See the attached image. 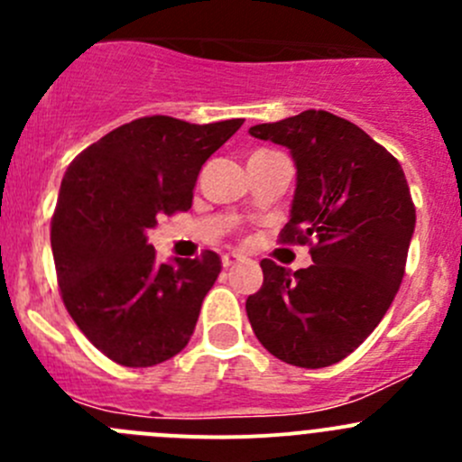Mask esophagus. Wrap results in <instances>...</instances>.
Returning <instances> with one entry per match:
<instances>
[{"mask_svg":"<svg viewBox=\"0 0 462 462\" xmlns=\"http://www.w3.org/2000/svg\"><path fill=\"white\" fill-rule=\"evenodd\" d=\"M241 259H244V257H241V254L227 253V254H223V265H226V268H232V265H236V263H239Z\"/></svg>","mask_w":462,"mask_h":462,"instance_id":"34e87169","label":"esophagus"}]
</instances>
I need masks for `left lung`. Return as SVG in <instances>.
Returning <instances> with one entry per match:
<instances>
[{
	"label": "left lung",
	"instance_id": "obj_1",
	"mask_svg": "<svg viewBox=\"0 0 462 462\" xmlns=\"http://www.w3.org/2000/svg\"><path fill=\"white\" fill-rule=\"evenodd\" d=\"M282 144L297 170L283 244H309L313 265L261 261L263 286L245 310L274 357L321 369L356 351L389 310L404 277L416 208L400 162L357 125L301 111L250 127Z\"/></svg>",
	"mask_w": 462,
	"mask_h": 462
}]
</instances>
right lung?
Here are the masks:
<instances>
[{
  "mask_svg": "<svg viewBox=\"0 0 462 462\" xmlns=\"http://www.w3.org/2000/svg\"><path fill=\"white\" fill-rule=\"evenodd\" d=\"M241 125L149 116L102 136L69 165L51 248L69 315L109 360L138 369L188 346L221 259L208 250L161 263L147 232L192 205L203 162Z\"/></svg>",
  "mask_w": 462,
  "mask_h": 462,
  "instance_id": "right-lung-1",
  "label": "right lung"
}]
</instances>
